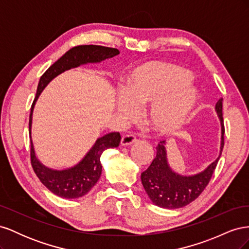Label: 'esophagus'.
I'll return each mask as SVG.
<instances>
[{
	"label": "esophagus",
	"instance_id": "34e87169",
	"mask_svg": "<svg viewBox=\"0 0 249 249\" xmlns=\"http://www.w3.org/2000/svg\"><path fill=\"white\" fill-rule=\"evenodd\" d=\"M136 136H134V135L130 134V135H124L122 137V145L124 146H127V145H131L133 144L134 142H136Z\"/></svg>",
	"mask_w": 249,
	"mask_h": 249
}]
</instances>
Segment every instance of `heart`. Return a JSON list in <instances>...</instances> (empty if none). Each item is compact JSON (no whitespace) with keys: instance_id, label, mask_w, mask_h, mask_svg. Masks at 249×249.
<instances>
[{"instance_id":"obj_1","label":"heart","mask_w":249,"mask_h":249,"mask_svg":"<svg viewBox=\"0 0 249 249\" xmlns=\"http://www.w3.org/2000/svg\"><path fill=\"white\" fill-rule=\"evenodd\" d=\"M189 79L190 72L178 65L143 64L126 77L117 109L125 118H132L137 107L150 104L145 114L150 127L159 134L176 132L186 123L197 101V90Z\"/></svg>"}]
</instances>
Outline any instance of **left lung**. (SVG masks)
<instances>
[{"mask_svg":"<svg viewBox=\"0 0 249 249\" xmlns=\"http://www.w3.org/2000/svg\"><path fill=\"white\" fill-rule=\"evenodd\" d=\"M216 112L221 123V146L219 157L200 173L191 177L179 176L172 171L167 163L165 141L156 147L157 155L149 167L141 173V182L148 197L156 206L165 209L183 208L196 199L206 189L217 166L224 146V124L222 99L216 104Z\"/></svg>","mask_w":249,"mask_h":249,"instance_id":"8db88e82","label":"left lung"}]
</instances>
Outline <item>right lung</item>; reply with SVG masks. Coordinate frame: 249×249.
I'll list each match as a JSON object with an SVG mask.
<instances>
[{
  "instance_id": "right-lung-1",
  "label": "right lung",
  "mask_w": 249,
  "mask_h": 249,
  "mask_svg": "<svg viewBox=\"0 0 249 249\" xmlns=\"http://www.w3.org/2000/svg\"><path fill=\"white\" fill-rule=\"evenodd\" d=\"M119 54V51L114 48L94 46H77L67 51L65 54L51 65L44 72L37 86V92L31 107L29 119V134L31 140V164L36 176L40 182L54 194L63 198H78L84 196L91 188L97 183L102 175V164L100 158L105 149L111 147H117L120 143V134L118 132L109 133L96 140L95 144L89 150L79 164L69 169L53 170L42 165L37 159L34 152L33 142L31 139V126L32 114L35 102L39 94L49 83L61 72L77 67L81 64L101 62L105 59L112 58Z\"/></svg>"
}]
</instances>
